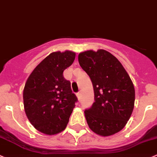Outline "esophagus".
Instances as JSON below:
<instances>
[{
  "label": "esophagus",
  "mask_w": 157,
  "mask_h": 157,
  "mask_svg": "<svg viewBox=\"0 0 157 157\" xmlns=\"http://www.w3.org/2000/svg\"><path fill=\"white\" fill-rule=\"evenodd\" d=\"M77 98H78V100H80V97H81V95H80V92L77 93Z\"/></svg>",
  "instance_id": "obj_1"
}]
</instances>
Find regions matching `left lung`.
<instances>
[{"instance_id": "left-lung-1", "label": "left lung", "mask_w": 157, "mask_h": 157, "mask_svg": "<svg viewBox=\"0 0 157 157\" xmlns=\"http://www.w3.org/2000/svg\"><path fill=\"white\" fill-rule=\"evenodd\" d=\"M78 61L92 81L94 103L84 113L92 131L103 136L121 131L133 113L135 90L117 57L105 50L80 53Z\"/></svg>"}]
</instances>
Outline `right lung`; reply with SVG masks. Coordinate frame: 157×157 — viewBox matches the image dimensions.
Listing matches in <instances>:
<instances>
[{
  "label": "right lung",
  "instance_id": "right-lung-1",
  "mask_svg": "<svg viewBox=\"0 0 157 157\" xmlns=\"http://www.w3.org/2000/svg\"><path fill=\"white\" fill-rule=\"evenodd\" d=\"M76 54L53 52L30 74L23 93L26 115L35 129L54 135L66 128L77 98L63 72L71 66Z\"/></svg>",
  "mask_w": 157,
  "mask_h": 157
}]
</instances>
